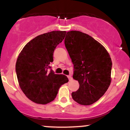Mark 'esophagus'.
Wrapping results in <instances>:
<instances>
[{
  "label": "esophagus",
  "instance_id": "34e87169",
  "mask_svg": "<svg viewBox=\"0 0 130 130\" xmlns=\"http://www.w3.org/2000/svg\"><path fill=\"white\" fill-rule=\"evenodd\" d=\"M67 77H68V79H69V80H72V77H71V75H68Z\"/></svg>",
  "mask_w": 130,
  "mask_h": 130
}]
</instances>
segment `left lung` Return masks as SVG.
Listing matches in <instances>:
<instances>
[{"label": "left lung", "instance_id": "obj_1", "mask_svg": "<svg viewBox=\"0 0 130 130\" xmlns=\"http://www.w3.org/2000/svg\"><path fill=\"white\" fill-rule=\"evenodd\" d=\"M65 46L73 64V77L79 87L73 99L82 105L98 101L111 84L112 61L104 47L88 34L72 30L67 33Z\"/></svg>", "mask_w": 130, "mask_h": 130}]
</instances>
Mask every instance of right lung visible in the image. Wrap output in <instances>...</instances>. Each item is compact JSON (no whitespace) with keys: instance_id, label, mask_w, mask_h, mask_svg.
<instances>
[{"instance_id":"add662e5","label":"right lung","mask_w":130,"mask_h":130,"mask_svg":"<svg viewBox=\"0 0 130 130\" xmlns=\"http://www.w3.org/2000/svg\"><path fill=\"white\" fill-rule=\"evenodd\" d=\"M66 33L52 31L38 35L27 43L18 57L16 73L19 86L34 103L45 104L51 102L61 85L68 82L66 76L55 74L50 67L54 51Z\"/></svg>"}]
</instances>
